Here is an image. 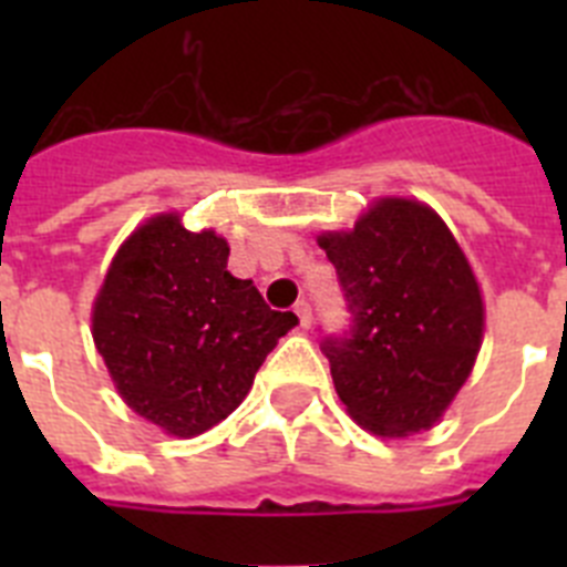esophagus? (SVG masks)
I'll return each mask as SVG.
<instances>
[{"label": "esophagus", "mask_w": 567, "mask_h": 567, "mask_svg": "<svg viewBox=\"0 0 567 567\" xmlns=\"http://www.w3.org/2000/svg\"><path fill=\"white\" fill-rule=\"evenodd\" d=\"M295 315H298L300 327H303V329L312 327V309H309L307 300H298V303H295Z\"/></svg>", "instance_id": "obj_1"}]
</instances>
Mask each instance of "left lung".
I'll list each match as a JSON object with an SVG mask.
<instances>
[{"mask_svg":"<svg viewBox=\"0 0 567 567\" xmlns=\"http://www.w3.org/2000/svg\"><path fill=\"white\" fill-rule=\"evenodd\" d=\"M352 338L327 340L334 392L374 437H409L440 423L477 363L485 303L454 233L429 204L374 198L352 229H323Z\"/></svg>","mask_w":567,"mask_h":567,"instance_id":"8db88e82","label":"left lung"}]
</instances>
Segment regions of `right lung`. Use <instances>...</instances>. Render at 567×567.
<instances>
[{
	"mask_svg": "<svg viewBox=\"0 0 567 567\" xmlns=\"http://www.w3.org/2000/svg\"><path fill=\"white\" fill-rule=\"evenodd\" d=\"M227 260L215 229L189 233L182 213H158L124 238L93 300L90 332L115 392L169 437L229 417L298 323L269 309Z\"/></svg>",
	"mask_w": 567,
	"mask_h": 567,
	"instance_id": "1",
	"label": "right lung"
}]
</instances>
